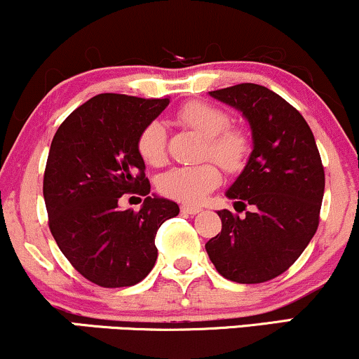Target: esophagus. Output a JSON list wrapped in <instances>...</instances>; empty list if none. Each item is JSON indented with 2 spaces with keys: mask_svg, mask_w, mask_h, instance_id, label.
<instances>
[{
  "mask_svg": "<svg viewBox=\"0 0 359 359\" xmlns=\"http://www.w3.org/2000/svg\"><path fill=\"white\" fill-rule=\"evenodd\" d=\"M180 211H182L184 214H191V216H194V214H199L201 212V208H197V205L184 204V205H180Z\"/></svg>",
  "mask_w": 359,
  "mask_h": 359,
  "instance_id": "1",
  "label": "esophagus"
}]
</instances>
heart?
I'll return each mask as SVG.
<instances>
[{"instance_id": "obj_1", "label": "heart", "mask_w": 359, "mask_h": 359, "mask_svg": "<svg viewBox=\"0 0 359 359\" xmlns=\"http://www.w3.org/2000/svg\"><path fill=\"white\" fill-rule=\"evenodd\" d=\"M184 125L191 126L205 137V156H212L226 170L243 167L250 151L245 131L229 128L226 111L204 101H191L177 113ZM138 154L147 165L160 167L167 158V133L160 121H150L138 137ZM221 182V172L216 163L174 167L158 179L160 192L180 203L197 204Z\"/></svg>"}]
</instances>
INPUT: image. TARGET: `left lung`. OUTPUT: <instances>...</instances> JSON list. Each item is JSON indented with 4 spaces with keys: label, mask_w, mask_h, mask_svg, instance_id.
<instances>
[{
    "label": "left lung",
    "mask_w": 359,
    "mask_h": 359,
    "mask_svg": "<svg viewBox=\"0 0 359 359\" xmlns=\"http://www.w3.org/2000/svg\"><path fill=\"white\" fill-rule=\"evenodd\" d=\"M248 119L253 150L226 191L245 217L217 211L222 228L205 243L224 278L262 283L290 269L319 226L324 167L314 135L302 114L277 93L258 84L211 90Z\"/></svg>",
    "instance_id": "left-lung-1"
}]
</instances>
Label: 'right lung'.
Here are the masks:
<instances>
[{"label":"right lung","mask_w":359,"mask_h":359,"mask_svg":"<svg viewBox=\"0 0 359 359\" xmlns=\"http://www.w3.org/2000/svg\"><path fill=\"white\" fill-rule=\"evenodd\" d=\"M170 100L97 94L57 130L43 175L48 228L64 257L100 287H131L154 269L160 226L179 205L148 196L138 137ZM123 193L147 195L138 213L121 212Z\"/></svg>","instance_id":"add662e5"}]
</instances>
